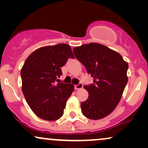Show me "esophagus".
I'll return each mask as SVG.
<instances>
[{
    "mask_svg": "<svg viewBox=\"0 0 148 148\" xmlns=\"http://www.w3.org/2000/svg\"><path fill=\"white\" fill-rule=\"evenodd\" d=\"M83 86H84V85L80 83V84H79L78 85H76V86H74V88H75V90H77L81 89V88H83Z\"/></svg>",
    "mask_w": 148,
    "mask_h": 148,
    "instance_id": "esophagus-1",
    "label": "esophagus"
}]
</instances>
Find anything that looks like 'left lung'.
<instances>
[{
  "instance_id": "obj_1",
  "label": "left lung",
  "mask_w": 148,
  "mask_h": 148,
  "mask_svg": "<svg viewBox=\"0 0 148 148\" xmlns=\"http://www.w3.org/2000/svg\"><path fill=\"white\" fill-rule=\"evenodd\" d=\"M73 51L94 79V84L84 86L89 96L81 103V112L91 120L105 118L121 99L128 81V63L120 53L101 44H86Z\"/></svg>"
}]
</instances>
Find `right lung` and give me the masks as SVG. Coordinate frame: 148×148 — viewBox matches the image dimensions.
<instances>
[{"mask_svg": "<svg viewBox=\"0 0 148 148\" xmlns=\"http://www.w3.org/2000/svg\"><path fill=\"white\" fill-rule=\"evenodd\" d=\"M74 56L70 46L58 44L36 49L26 58L21 70L22 92L28 106L39 118L55 121L74 90L72 84H57L62 67Z\"/></svg>", "mask_w": 148, "mask_h": 148, "instance_id": "right-lung-1", "label": "right lung"}]
</instances>
